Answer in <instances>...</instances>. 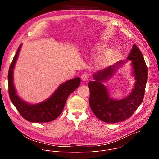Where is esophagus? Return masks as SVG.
<instances>
[{
  "instance_id": "esophagus-1",
  "label": "esophagus",
  "mask_w": 159,
  "mask_h": 159,
  "mask_svg": "<svg viewBox=\"0 0 159 159\" xmlns=\"http://www.w3.org/2000/svg\"><path fill=\"white\" fill-rule=\"evenodd\" d=\"M81 79L83 81L87 82L89 79V76L87 74H84L81 75Z\"/></svg>"
}]
</instances>
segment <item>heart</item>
I'll return each mask as SVG.
<instances>
[{
  "label": "heart",
  "instance_id": "obj_1",
  "mask_svg": "<svg viewBox=\"0 0 159 159\" xmlns=\"http://www.w3.org/2000/svg\"><path fill=\"white\" fill-rule=\"evenodd\" d=\"M103 44H97L96 45H95V47L94 48V51H99V50H101L103 48ZM107 61V59L106 57H102L101 58L99 59V60L98 61V63L99 65H103L106 61Z\"/></svg>",
  "mask_w": 159,
  "mask_h": 159
}]
</instances>
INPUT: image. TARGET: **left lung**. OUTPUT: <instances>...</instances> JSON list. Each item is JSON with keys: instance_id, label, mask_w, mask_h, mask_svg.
Masks as SVG:
<instances>
[{"instance_id": "left-lung-1", "label": "left lung", "mask_w": 159, "mask_h": 159, "mask_svg": "<svg viewBox=\"0 0 159 159\" xmlns=\"http://www.w3.org/2000/svg\"><path fill=\"white\" fill-rule=\"evenodd\" d=\"M126 59L131 61V75L135 80L128 96L121 99H113L103 84L115 74L119 67L126 63L123 60L97 72L93 74L94 81L88 84L90 107L96 116L104 122L115 123L125 121L132 116L143 101L148 71L143 55L137 45H133Z\"/></svg>"}]
</instances>
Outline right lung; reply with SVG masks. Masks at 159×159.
<instances>
[{"mask_svg":"<svg viewBox=\"0 0 159 159\" xmlns=\"http://www.w3.org/2000/svg\"><path fill=\"white\" fill-rule=\"evenodd\" d=\"M21 47L22 44L17 50L8 73L10 99L22 117L27 121L32 123H47L53 121L62 112L68 97L79 87L80 78L75 77L62 83L50 98L43 102L37 104L27 102L17 95L14 85V69Z\"/></svg>","mask_w":159,"mask_h":159,"instance_id":"1","label":"right lung"}]
</instances>
